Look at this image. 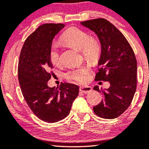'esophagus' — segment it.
<instances>
[{
  "instance_id": "34e87169",
  "label": "esophagus",
  "mask_w": 149,
  "mask_h": 149,
  "mask_svg": "<svg viewBox=\"0 0 149 149\" xmlns=\"http://www.w3.org/2000/svg\"><path fill=\"white\" fill-rule=\"evenodd\" d=\"M80 91L84 93H88L92 91V88L88 86H82L80 87Z\"/></svg>"
}]
</instances>
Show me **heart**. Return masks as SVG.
Returning a JSON list of instances; mask_svg holds the SVG:
<instances>
[{"instance_id": "1", "label": "heart", "mask_w": 149, "mask_h": 149, "mask_svg": "<svg viewBox=\"0 0 149 149\" xmlns=\"http://www.w3.org/2000/svg\"><path fill=\"white\" fill-rule=\"evenodd\" d=\"M61 41L70 46L82 52V54L89 61H97L101 54L100 43L95 39L90 38L86 31L76 27L69 28L61 35ZM49 58L51 63L55 66L61 63L60 52L56 45H52L49 52ZM89 71L84 67L74 69L66 73V78L69 80L78 82H84L87 80Z\"/></svg>"}]
</instances>
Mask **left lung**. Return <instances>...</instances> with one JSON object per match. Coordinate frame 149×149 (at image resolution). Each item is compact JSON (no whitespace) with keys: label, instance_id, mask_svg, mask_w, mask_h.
<instances>
[{"label":"left lung","instance_id":"left-lung-1","mask_svg":"<svg viewBox=\"0 0 149 149\" xmlns=\"http://www.w3.org/2000/svg\"><path fill=\"white\" fill-rule=\"evenodd\" d=\"M81 24L94 31L100 39L102 52L96 73V81H108L110 86L102 91L104 100L93 107L97 116L113 119L130 106L137 85V61L134 50L121 32L104 18L82 22Z\"/></svg>","mask_w":149,"mask_h":149}]
</instances>
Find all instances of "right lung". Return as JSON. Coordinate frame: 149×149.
Instances as JSON below:
<instances>
[{"instance_id": "right-lung-1", "label": "right lung", "mask_w": 149, "mask_h": 149, "mask_svg": "<svg viewBox=\"0 0 149 149\" xmlns=\"http://www.w3.org/2000/svg\"><path fill=\"white\" fill-rule=\"evenodd\" d=\"M64 26L63 24L41 25L26 39L19 55L17 72L24 98L35 116L47 123L66 117L79 93L78 86L70 83H61L56 88L47 86L49 71L53 67L49 49L55 35Z\"/></svg>"}]
</instances>
